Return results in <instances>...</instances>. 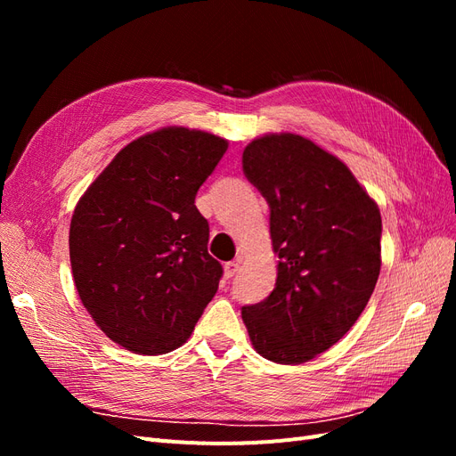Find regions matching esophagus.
I'll list each match as a JSON object with an SVG mask.
<instances>
[{
  "instance_id": "obj_1",
  "label": "esophagus",
  "mask_w": 456,
  "mask_h": 456,
  "mask_svg": "<svg viewBox=\"0 0 456 456\" xmlns=\"http://www.w3.org/2000/svg\"><path fill=\"white\" fill-rule=\"evenodd\" d=\"M238 270H240V262H238V260L226 262V265H224V275H226V280L233 278V275L238 273Z\"/></svg>"
}]
</instances>
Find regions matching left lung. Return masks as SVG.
Segmentation results:
<instances>
[{"label":"left lung","instance_id":"1","mask_svg":"<svg viewBox=\"0 0 456 456\" xmlns=\"http://www.w3.org/2000/svg\"><path fill=\"white\" fill-rule=\"evenodd\" d=\"M243 173L270 207L278 280L241 308L255 350L297 365L337 344L365 310L380 273L379 205L338 158L300 134L255 139Z\"/></svg>","mask_w":456,"mask_h":456}]
</instances>
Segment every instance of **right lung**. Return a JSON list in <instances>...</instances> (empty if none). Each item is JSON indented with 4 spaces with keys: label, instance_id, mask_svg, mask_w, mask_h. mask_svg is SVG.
<instances>
[{
    "label": "right lung",
    "instance_id": "add662e5",
    "mask_svg": "<svg viewBox=\"0 0 456 456\" xmlns=\"http://www.w3.org/2000/svg\"><path fill=\"white\" fill-rule=\"evenodd\" d=\"M228 142L186 127L133 141L77 201L70 262L102 333L129 352L167 354L190 338L223 266L207 251L196 194Z\"/></svg>",
    "mask_w": 456,
    "mask_h": 456
}]
</instances>
